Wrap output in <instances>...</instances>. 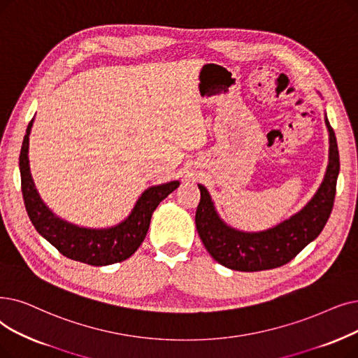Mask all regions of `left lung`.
<instances>
[{"label": "left lung", "instance_id": "1", "mask_svg": "<svg viewBox=\"0 0 358 358\" xmlns=\"http://www.w3.org/2000/svg\"><path fill=\"white\" fill-rule=\"evenodd\" d=\"M329 165L324 180L307 206L282 224L262 232H241L227 227L216 215L210 196L203 185L196 210V228L209 255L232 271L257 272L284 266L313 241L328 222L336 193L339 153L336 137L328 118Z\"/></svg>", "mask_w": 358, "mask_h": 358}]
</instances>
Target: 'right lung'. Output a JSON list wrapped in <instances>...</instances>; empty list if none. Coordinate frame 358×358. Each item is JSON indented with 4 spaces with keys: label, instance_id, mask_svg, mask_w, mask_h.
<instances>
[{
    "label": "right lung",
    "instance_id": "obj_1",
    "mask_svg": "<svg viewBox=\"0 0 358 358\" xmlns=\"http://www.w3.org/2000/svg\"><path fill=\"white\" fill-rule=\"evenodd\" d=\"M34 120L29 122L20 150L19 166L22 193L27 215L39 234L57 250L76 262L90 266H106L129 259L143 243L153 210L178 187V181L155 185L138 197L126 221L106 229H89L71 225L57 217L41 200L29 169V134Z\"/></svg>",
    "mask_w": 358,
    "mask_h": 358
}]
</instances>
